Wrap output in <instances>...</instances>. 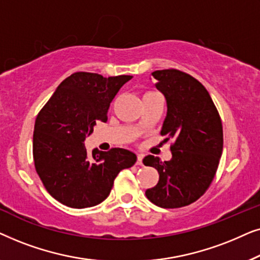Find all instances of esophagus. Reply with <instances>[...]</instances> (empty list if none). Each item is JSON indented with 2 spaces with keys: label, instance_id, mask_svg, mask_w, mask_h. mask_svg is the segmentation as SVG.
<instances>
[{
  "label": "esophagus",
  "instance_id": "obj_1",
  "mask_svg": "<svg viewBox=\"0 0 260 260\" xmlns=\"http://www.w3.org/2000/svg\"><path fill=\"white\" fill-rule=\"evenodd\" d=\"M142 159H143V155L138 154V155H137V162H136L137 166H142V165H143V163H142Z\"/></svg>",
  "mask_w": 260,
  "mask_h": 260
}]
</instances>
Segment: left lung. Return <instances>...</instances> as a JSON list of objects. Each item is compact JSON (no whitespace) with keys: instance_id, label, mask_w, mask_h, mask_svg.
Returning a JSON list of instances; mask_svg holds the SVG:
<instances>
[{"instance_id":"left-lung-1","label":"left lung","mask_w":260,"mask_h":260,"mask_svg":"<svg viewBox=\"0 0 260 260\" xmlns=\"http://www.w3.org/2000/svg\"><path fill=\"white\" fill-rule=\"evenodd\" d=\"M151 76L167 101L161 135L174 143L170 161L144 157V166L159 174L157 184L145 195L158 207L180 208L197 201L211 186L222 154V124L208 91L195 78L174 69Z\"/></svg>"}]
</instances>
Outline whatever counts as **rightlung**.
I'll list each match as a JSON object with an SVG mask.
<instances>
[{
  "mask_svg": "<svg viewBox=\"0 0 260 260\" xmlns=\"http://www.w3.org/2000/svg\"><path fill=\"white\" fill-rule=\"evenodd\" d=\"M131 78L76 72L39 112L33 135L35 169L46 190L62 205L86 208L101 204L120 170L136 162V155L126 149H93L91 155L84 144L95 122L108 120L110 103Z\"/></svg>",
  "mask_w": 260,
  "mask_h": 260,
  "instance_id": "right-lung-1",
  "label": "right lung"
}]
</instances>
